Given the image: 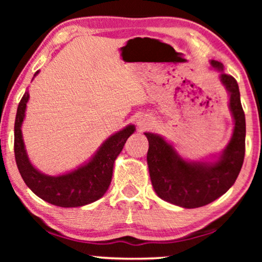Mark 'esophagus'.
Listing matches in <instances>:
<instances>
[{"label": "esophagus", "mask_w": 262, "mask_h": 262, "mask_svg": "<svg viewBox=\"0 0 262 262\" xmlns=\"http://www.w3.org/2000/svg\"><path fill=\"white\" fill-rule=\"evenodd\" d=\"M149 123H150V121L146 119V118H141V119H138L139 128H145L149 125Z\"/></svg>", "instance_id": "1"}]
</instances>
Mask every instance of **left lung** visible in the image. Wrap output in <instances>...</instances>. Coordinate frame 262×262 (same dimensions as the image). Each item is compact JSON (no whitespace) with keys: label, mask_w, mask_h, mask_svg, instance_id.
I'll use <instances>...</instances> for the list:
<instances>
[{"label":"left lung","mask_w":262,"mask_h":262,"mask_svg":"<svg viewBox=\"0 0 262 262\" xmlns=\"http://www.w3.org/2000/svg\"><path fill=\"white\" fill-rule=\"evenodd\" d=\"M221 71V82L229 93V108L234 118V131L227 148L214 161H187L174 146L156 134L145 132L149 141L146 155L152 187L161 199L185 209H195L223 195L237 179L246 150V118L239 99L238 84L225 74L223 64L211 60Z\"/></svg>","instance_id":"obj_1"}]
</instances>
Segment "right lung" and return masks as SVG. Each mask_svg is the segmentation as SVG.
Here are the masks:
<instances>
[{"mask_svg":"<svg viewBox=\"0 0 262 262\" xmlns=\"http://www.w3.org/2000/svg\"><path fill=\"white\" fill-rule=\"evenodd\" d=\"M39 71L34 74L37 76ZM30 94L26 92L17 106L14 125V152L21 178L34 194L52 205L77 207L94 203L105 194L112 180L114 161L123 150L135 125H127L106 139L94 156L77 169L51 177L39 171L27 156L23 138V126Z\"/></svg>","mask_w":262,"mask_h":262,"instance_id":"obj_1","label":"right lung"}]
</instances>
